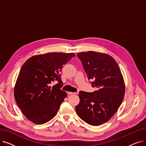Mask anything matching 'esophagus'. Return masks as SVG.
Instances as JSON below:
<instances>
[{
    "instance_id": "esophagus-1",
    "label": "esophagus",
    "mask_w": 146,
    "mask_h": 146,
    "mask_svg": "<svg viewBox=\"0 0 146 146\" xmlns=\"http://www.w3.org/2000/svg\"><path fill=\"white\" fill-rule=\"evenodd\" d=\"M68 95H73V94H77V93H76V92H68Z\"/></svg>"
}]
</instances>
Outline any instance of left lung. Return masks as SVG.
Here are the masks:
<instances>
[{"label": "left lung", "instance_id": "8db88e82", "mask_svg": "<svg viewBox=\"0 0 146 146\" xmlns=\"http://www.w3.org/2000/svg\"><path fill=\"white\" fill-rule=\"evenodd\" d=\"M77 56L96 90L94 92L80 91L76 113L89 125H102L113 117L123 101V76L116 61L108 54L87 51L79 52Z\"/></svg>", "mask_w": 146, "mask_h": 146}]
</instances>
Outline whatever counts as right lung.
Here are the masks:
<instances>
[{
    "instance_id": "obj_1",
    "label": "right lung",
    "mask_w": 146,
    "mask_h": 146,
    "mask_svg": "<svg viewBox=\"0 0 146 146\" xmlns=\"http://www.w3.org/2000/svg\"><path fill=\"white\" fill-rule=\"evenodd\" d=\"M74 53L48 52L34 56L22 66L14 96L22 113L38 125L55 117L67 96L60 72ZM56 84H55V83Z\"/></svg>"
}]
</instances>
